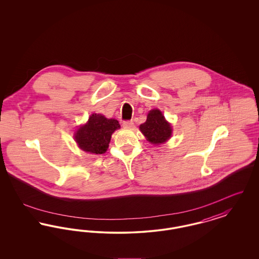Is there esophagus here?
I'll use <instances>...</instances> for the list:
<instances>
[{
	"instance_id": "esophagus-1",
	"label": "esophagus",
	"mask_w": 259,
	"mask_h": 259,
	"mask_svg": "<svg viewBox=\"0 0 259 259\" xmlns=\"http://www.w3.org/2000/svg\"><path fill=\"white\" fill-rule=\"evenodd\" d=\"M122 125H123V127H125V128H131V127H133L134 122L132 120H126V121H123Z\"/></svg>"
}]
</instances>
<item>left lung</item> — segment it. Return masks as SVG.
Here are the masks:
<instances>
[{"label":"left lung","mask_w":259,"mask_h":259,"mask_svg":"<svg viewBox=\"0 0 259 259\" xmlns=\"http://www.w3.org/2000/svg\"><path fill=\"white\" fill-rule=\"evenodd\" d=\"M140 130L147 138L148 142L153 145L163 144L172 135V127L159 110L149 111L147 121L140 125Z\"/></svg>","instance_id":"obj_1"}]
</instances>
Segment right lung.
Wrapping results in <instances>:
<instances>
[{"mask_svg":"<svg viewBox=\"0 0 259 259\" xmlns=\"http://www.w3.org/2000/svg\"><path fill=\"white\" fill-rule=\"evenodd\" d=\"M119 128L120 125L116 119H108L100 113H93L87 123L77 129L74 140L82 150L93 154H102L109 148L112 133Z\"/></svg>","mask_w":259,"mask_h":259,"instance_id":"add662e5","label":"right lung"}]
</instances>
